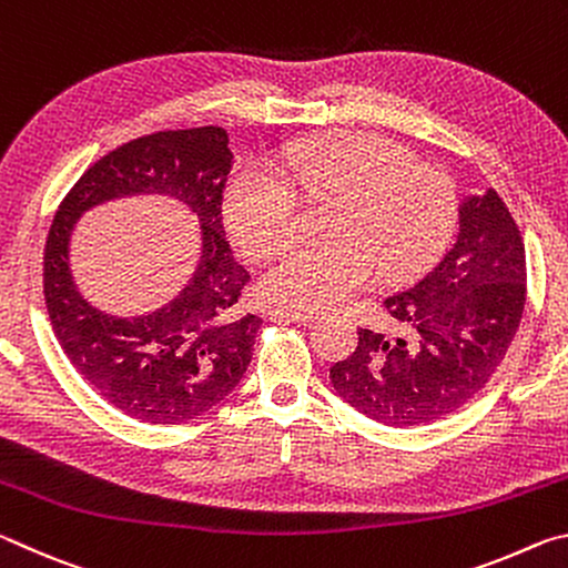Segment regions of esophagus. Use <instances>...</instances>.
Here are the masks:
<instances>
[{
	"instance_id": "obj_1",
	"label": "esophagus",
	"mask_w": 568,
	"mask_h": 568,
	"mask_svg": "<svg viewBox=\"0 0 568 568\" xmlns=\"http://www.w3.org/2000/svg\"><path fill=\"white\" fill-rule=\"evenodd\" d=\"M271 315L275 321H293V323H311L318 318V311H301V307H283L277 305L271 311Z\"/></svg>"
}]
</instances>
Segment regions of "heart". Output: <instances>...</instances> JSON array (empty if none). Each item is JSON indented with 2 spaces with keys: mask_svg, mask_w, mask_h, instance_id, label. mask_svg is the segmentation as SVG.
Wrapping results in <instances>:
<instances>
[{
  "mask_svg": "<svg viewBox=\"0 0 568 568\" xmlns=\"http://www.w3.org/2000/svg\"><path fill=\"white\" fill-rule=\"evenodd\" d=\"M285 168L305 197H338L328 243H301L263 277L273 303L301 311L338 305L378 271L383 283H406L434 265L456 230L458 197L446 172L418 165L400 142L373 132H343L297 142ZM227 230L253 257L291 243L297 205L287 182L263 162H245L223 197Z\"/></svg>",
  "mask_w": 568,
  "mask_h": 568,
  "instance_id": "obj_1",
  "label": "heart"
}]
</instances>
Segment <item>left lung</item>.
<instances>
[{
  "label": "left lung",
  "mask_w": 568,
  "mask_h": 568,
  "mask_svg": "<svg viewBox=\"0 0 568 568\" xmlns=\"http://www.w3.org/2000/svg\"><path fill=\"white\" fill-rule=\"evenodd\" d=\"M526 250L496 190L458 210V237L434 271L386 301L406 335L358 328V345L331 365L338 396L383 426H423L476 398L521 325Z\"/></svg>",
  "instance_id": "left-lung-1"
}]
</instances>
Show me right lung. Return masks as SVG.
Here are the masks:
<instances>
[{"label":"right lung","mask_w":568,"mask_h":568,"mask_svg":"<svg viewBox=\"0 0 568 568\" xmlns=\"http://www.w3.org/2000/svg\"><path fill=\"white\" fill-rule=\"evenodd\" d=\"M233 152L217 124L160 130L108 152L60 203L44 245V303L74 371L142 423H185L217 406L243 378L263 318L237 301L250 273L235 263L223 227V190ZM165 191L182 199L204 227L206 253L193 283L145 320H112L73 287L65 245L73 220L104 199Z\"/></svg>","instance_id":"add662e5"}]
</instances>
